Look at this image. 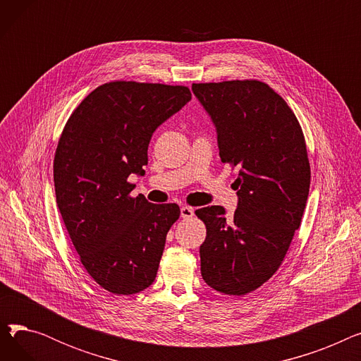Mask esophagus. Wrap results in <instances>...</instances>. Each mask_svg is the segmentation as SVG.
<instances>
[{
	"label": "esophagus",
	"instance_id": "1",
	"mask_svg": "<svg viewBox=\"0 0 361 361\" xmlns=\"http://www.w3.org/2000/svg\"><path fill=\"white\" fill-rule=\"evenodd\" d=\"M195 216V209L190 206H183L181 207V218L183 219H190Z\"/></svg>",
	"mask_w": 361,
	"mask_h": 361
}]
</instances>
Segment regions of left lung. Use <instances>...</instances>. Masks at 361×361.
<instances>
[{
	"instance_id": "obj_1",
	"label": "left lung",
	"mask_w": 361,
	"mask_h": 361,
	"mask_svg": "<svg viewBox=\"0 0 361 361\" xmlns=\"http://www.w3.org/2000/svg\"><path fill=\"white\" fill-rule=\"evenodd\" d=\"M218 131L219 157L238 169L237 211H196L206 225L200 271L211 288L245 295L269 281L301 224L310 162L301 126L269 85L255 79L193 83Z\"/></svg>"
}]
</instances>
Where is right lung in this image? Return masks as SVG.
<instances>
[{
    "label": "right lung",
    "instance_id": "right-lung-1",
    "mask_svg": "<svg viewBox=\"0 0 361 361\" xmlns=\"http://www.w3.org/2000/svg\"><path fill=\"white\" fill-rule=\"evenodd\" d=\"M192 99L181 85L114 80L98 86L67 120L54 158L56 204L86 272L117 295L157 278L176 203L131 196L145 174L152 135Z\"/></svg>",
    "mask_w": 361,
    "mask_h": 361
}]
</instances>
